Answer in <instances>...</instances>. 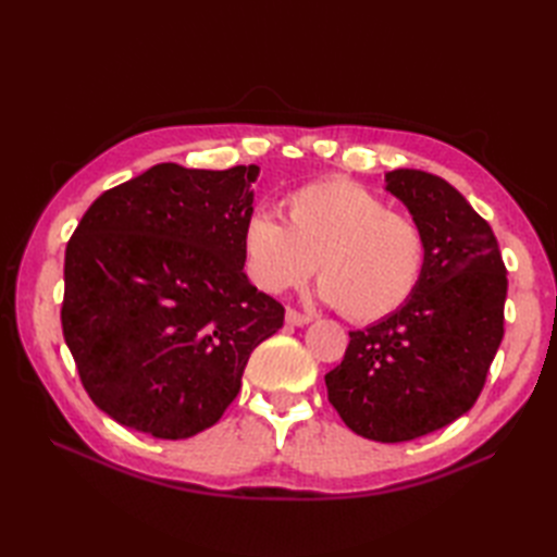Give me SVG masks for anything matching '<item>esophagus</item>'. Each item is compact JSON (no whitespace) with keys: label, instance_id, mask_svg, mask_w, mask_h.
<instances>
[{"label":"esophagus","instance_id":"esophagus-1","mask_svg":"<svg viewBox=\"0 0 557 557\" xmlns=\"http://www.w3.org/2000/svg\"><path fill=\"white\" fill-rule=\"evenodd\" d=\"M285 323L295 325V327H305V325L311 323V315H305V313H299L295 309H288V311H285Z\"/></svg>","mask_w":557,"mask_h":557}]
</instances>
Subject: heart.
<instances>
[{"label":"heart","instance_id":"b5f03b06","mask_svg":"<svg viewBox=\"0 0 557 557\" xmlns=\"http://www.w3.org/2000/svg\"><path fill=\"white\" fill-rule=\"evenodd\" d=\"M242 244L258 290L283 295L318 269L315 297L356 323H376L407 307L428 262L425 234L413 218L346 178L288 195L285 223L267 211L250 213Z\"/></svg>","mask_w":557,"mask_h":557}]
</instances>
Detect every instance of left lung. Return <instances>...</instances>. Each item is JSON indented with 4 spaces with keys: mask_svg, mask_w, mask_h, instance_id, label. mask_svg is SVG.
I'll list each match as a JSON object with an SVG mask.
<instances>
[{
    "mask_svg": "<svg viewBox=\"0 0 557 557\" xmlns=\"http://www.w3.org/2000/svg\"><path fill=\"white\" fill-rule=\"evenodd\" d=\"M385 190L425 234V274L407 307L348 334L325 385L352 432L397 444L474 407L504 336L507 269L491 225L444 178L395 170Z\"/></svg>",
    "mask_w": 557,
    "mask_h": 557,
    "instance_id": "obj_1",
    "label": "left lung"
}]
</instances>
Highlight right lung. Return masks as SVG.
Segmentation results:
<instances>
[{
    "label": "right lung",
    "mask_w": 557,
    "mask_h": 557,
    "mask_svg": "<svg viewBox=\"0 0 557 557\" xmlns=\"http://www.w3.org/2000/svg\"><path fill=\"white\" fill-rule=\"evenodd\" d=\"M260 166H150L107 190L64 252L62 334L90 399L129 430L188 440L239 395L283 307L244 272Z\"/></svg>",
    "instance_id": "obj_1"
}]
</instances>
